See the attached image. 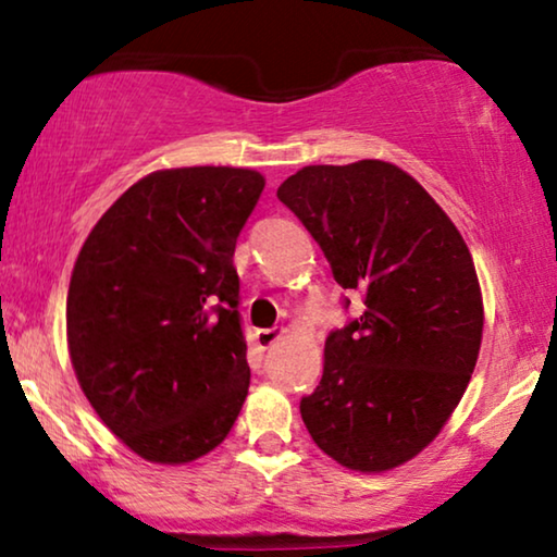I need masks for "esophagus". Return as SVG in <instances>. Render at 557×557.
Returning a JSON list of instances; mask_svg holds the SVG:
<instances>
[{
    "mask_svg": "<svg viewBox=\"0 0 557 557\" xmlns=\"http://www.w3.org/2000/svg\"><path fill=\"white\" fill-rule=\"evenodd\" d=\"M284 334H286V330H276V326H273V330H258L256 339H258V345H261V349H269V347L276 345V342L284 337Z\"/></svg>",
    "mask_w": 557,
    "mask_h": 557,
    "instance_id": "1",
    "label": "esophagus"
}]
</instances>
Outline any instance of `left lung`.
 I'll list each match as a JSON object with an SVG mask.
<instances>
[{
    "mask_svg": "<svg viewBox=\"0 0 557 557\" xmlns=\"http://www.w3.org/2000/svg\"><path fill=\"white\" fill-rule=\"evenodd\" d=\"M276 195L337 284L364 294L362 317L326 337L304 425L342 467L391 471L438 436L474 372L484 304L467 243L408 172L380 159L304 166Z\"/></svg>",
    "mask_w": 557,
    "mask_h": 557,
    "instance_id": "1",
    "label": "left lung"
}]
</instances>
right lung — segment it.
Returning <instances> with one entry per match:
<instances>
[{"mask_svg":"<svg viewBox=\"0 0 557 557\" xmlns=\"http://www.w3.org/2000/svg\"><path fill=\"white\" fill-rule=\"evenodd\" d=\"M265 180L180 166L136 182L83 243L67 352L111 433L151 463H189L231 433L250 385L235 240Z\"/></svg>","mask_w":557,"mask_h":557,"instance_id":"add662e5","label":"right lung"}]
</instances>
